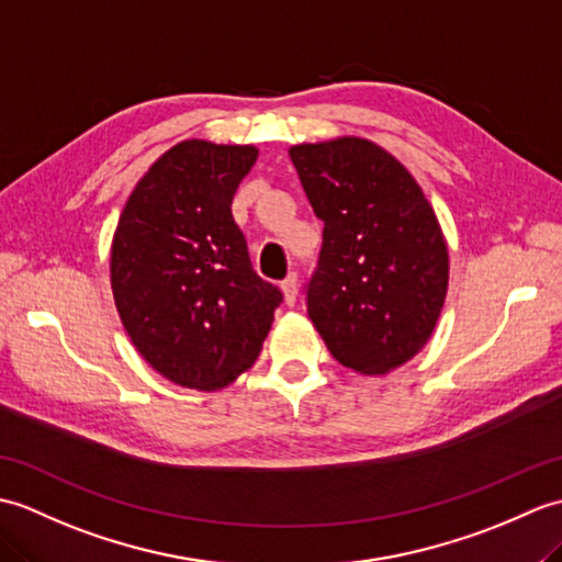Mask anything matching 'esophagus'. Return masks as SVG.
<instances>
[{
    "mask_svg": "<svg viewBox=\"0 0 562 562\" xmlns=\"http://www.w3.org/2000/svg\"><path fill=\"white\" fill-rule=\"evenodd\" d=\"M280 290H282V294H284V304H288V306H294V302H296V292H300V280H296V272H290L288 278L282 280Z\"/></svg>",
    "mask_w": 562,
    "mask_h": 562,
    "instance_id": "obj_1",
    "label": "esophagus"
}]
</instances>
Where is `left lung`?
<instances>
[{
    "label": "left lung",
    "mask_w": 562,
    "mask_h": 562,
    "mask_svg": "<svg viewBox=\"0 0 562 562\" xmlns=\"http://www.w3.org/2000/svg\"><path fill=\"white\" fill-rule=\"evenodd\" d=\"M290 157L324 222L308 318L342 367L393 372L425 348L447 300L437 214L415 176L372 139L302 142Z\"/></svg>",
    "instance_id": "left-lung-1"
}]
</instances>
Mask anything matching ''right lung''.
<instances>
[{"mask_svg": "<svg viewBox=\"0 0 562 562\" xmlns=\"http://www.w3.org/2000/svg\"><path fill=\"white\" fill-rule=\"evenodd\" d=\"M258 147L183 139L130 193L111 241L125 333L171 384L220 391L258 360L282 294L250 268L232 217Z\"/></svg>", "mask_w": 562, "mask_h": 562, "instance_id": "obj_1", "label": "right lung"}]
</instances>
